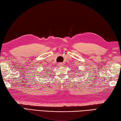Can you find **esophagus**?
<instances>
[{"label":"esophagus","instance_id":"34e87169","mask_svg":"<svg viewBox=\"0 0 121 121\" xmlns=\"http://www.w3.org/2000/svg\"><path fill=\"white\" fill-rule=\"evenodd\" d=\"M63 64H62V63H59V64H58V65H59V66H63Z\"/></svg>","mask_w":121,"mask_h":121}]
</instances>
